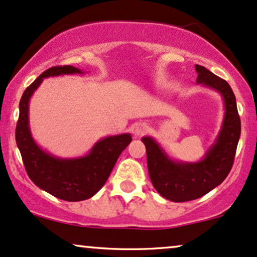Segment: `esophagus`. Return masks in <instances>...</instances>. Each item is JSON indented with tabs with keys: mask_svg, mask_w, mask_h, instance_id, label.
Here are the masks:
<instances>
[{
	"mask_svg": "<svg viewBox=\"0 0 257 257\" xmlns=\"http://www.w3.org/2000/svg\"><path fill=\"white\" fill-rule=\"evenodd\" d=\"M147 131H148V125L144 122L136 123L134 126V135L136 137H141V136H143Z\"/></svg>",
	"mask_w": 257,
	"mask_h": 257,
	"instance_id": "1",
	"label": "esophagus"
}]
</instances>
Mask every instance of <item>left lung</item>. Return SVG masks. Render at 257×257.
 Returning <instances> with one entry per match:
<instances>
[{"label":"left lung","instance_id":"8db88e82","mask_svg":"<svg viewBox=\"0 0 257 257\" xmlns=\"http://www.w3.org/2000/svg\"><path fill=\"white\" fill-rule=\"evenodd\" d=\"M196 83L219 92L224 101V119L214 143L195 162L171 158L152 136H144L149 177L154 188L166 200L186 202L200 198L220 185L230 173L240 137V119L234 93L227 81L200 65Z\"/></svg>","mask_w":257,"mask_h":257}]
</instances>
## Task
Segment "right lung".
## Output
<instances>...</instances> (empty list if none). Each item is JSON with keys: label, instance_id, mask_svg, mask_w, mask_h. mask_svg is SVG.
<instances>
[{"label": "right lung", "instance_id": "right-lung-1", "mask_svg": "<svg viewBox=\"0 0 257 257\" xmlns=\"http://www.w3.org/2000/svg\"><path fill=\"white\" fill-rule=\"evenodd\" d=\"M85 72L73 66L51 67L43 72L21 96L15 141L24 166L39 189L63 201H84L97 194L109 177L122 150L131 143L130 134L107 136L93 144L90 152L78 158H59L39 147L30 128V99L45 78Z\"/></svg>", "mask_w": 257, "mask_h": 257}]
</instances>
